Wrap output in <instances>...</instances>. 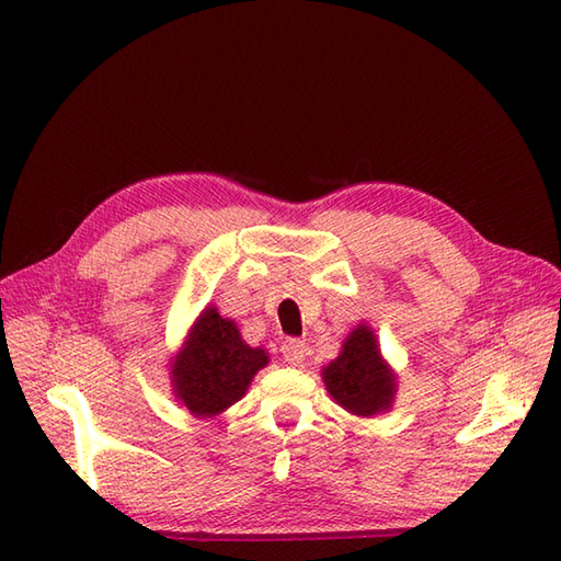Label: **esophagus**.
I'll return each mask as SVG.
<instances>
[{"label":"esophagus","mask_w":561,"mask_h":561,"mask_svg":"<svg viewBox=\"0 0 561 561\" xmlns=\"http://www.w3.org/2000/svg\"><path fill=\"white\" fill-rule=\"evenodd\" d=\"M306 355H308V345L302 341L289 339V341L282 343V357L289 362L291 366H300L302 359H306Z\"/></svg>","instance_id":"esophagus-1"}]
</instances>
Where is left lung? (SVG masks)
<instances>
[{
  "label": "left lung",
  "mask_w": 561,
  "mask_h": 561,
  "mask_svg": "<svg viewBox=\"0 0 561 561\" xmlns=\"http://www.w3.org/2000/svg\"><path fill=\"white\" fill-rule=\"evenodd\" d=\"M322 376L331 397L350 413L374 415L392 404L394 376L380 359L369 327H357L347 335L339 359H333Z\"/></svg>",
  "instance_id": "8db88e82"
}]
</instances>
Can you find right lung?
<instances>
[{
	"instance_id": "obj_1",
	"label": "right lung",
	"mask_w": 561,
	"mask_h": 561,
	"mask_svg": "<svg viewBox=\"0 0 561 561\" xmlns=\"http://www.w3.org/2000/svg\"><path fill=\"white\" fill-rule=\"evenodd\" d=\"M265 364V350L249 347L234 322L209 308L199 314L187 345L173 362V392L192 413L206 419L242 399Z\"/></svg>"
}]
</instances>
